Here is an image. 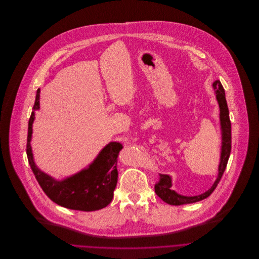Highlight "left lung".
<instances>
[{
	"mask_svg": "<svg viewBox=\"0 0 259 259\" xmlns=\"http://www.w3.org/2000/svg\"><path fill=\"white\" fill-rule=\"evenodd\" d=\"M212 87L215 91L217 100L220 105V119H221V128H222V152H221V162L219 165V176L212 185V187L206 191L205 193L198 196H183L178 194L176 191L171 190V177L168 175H160L159 182L155 185V193L157 194L159 198H161L165 203L170 205H183L190 204L201 201L208 196L215 190L218 184L220 183L224 171L227 167L228 160L231 154L232 149V128H231V120L229 116V108L226 100L225 89L220 80H215L212 83Z\"/></svg>",
	"mask_w": 259,
	"mask_h": 259,
	"instance_id": "1",
	"label": "left lung"
}]
</instances>
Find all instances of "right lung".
Masks as SVG:
<instances>
[{"mask_svg": "<svg viewBox=\"0 0 259 259\" xmlns=\"http://www.w3.org/2000/svg\"><path fill=\"white\" fill-rule=\"evenodd\" d=\"M39 93L40 90L38 89L33 111L28 121L26 154L31 170L40 188L52 201L68 209L95 211L106 207L113 198L117 184V157L122 145L118 142H110L102 149L88 168L62 181H57L42 172L33 161L30 146L34 111L39 109Z\"/></svg>", "mask_w": 259, "mask_h": 259, "instance_id": "obj_1", "label": "right lung"}]
</instances>
